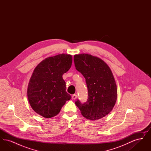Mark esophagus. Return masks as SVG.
Segmentation results:
<instances>
[{
	"label": "esophagus",
	"instance_id": "34e87169",
	"mask_svg": "<svg viewBox=\"0 0 151 151\" xmlns=\"http://www.w3.org/2000/svg\"><path fill=\"white\" fill-rule=\"evenodd\" d=\"M77 97H78L77 94H73V95H72V98L73 100H75V99H77Z\"/></svg>",
	"mask_w": 151,
	"mask_h": 151
}]
</instances>
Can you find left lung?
Masks as SVG:
<instances>
[{"instance_id":"left-lung-1","label":"left lung","mask_w":151,"mask_h":151,"mask_svg":"<svg viewBox=\"0 0 151 151\" xmlns=\"http://www.w3.org/2000/svg\"><path fill=\"white\" fill-rule=\"evenodd\" d=\"M73 60L76 70L86 79L88 89L86 102L75 101L81 114L93 121L108 115L117 99L116 86L109 67L100 58L88 54L75 55Z\"/></svg>"}]
</instances>
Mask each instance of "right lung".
Wrapping results in <instances>:
<instances>
[{
    "label": "right lung",
    "mask_w": 151,
    "mask_h": 151,
    "mask_svg": "<svg viewBox=\"0 0 151 151\" xmlns=\"http://www.w3.org/2000/svg\"><path fill=\"white\" fill-rule=\"evenodd\" d=\"M72 56L59 54L47 58L36 67L29 81L27 96L29 104L37 114L53 117L71 96L67 93L62 75L72 65Z\"/></svg>",
    "instance_id": "1"
}]
</instances>
